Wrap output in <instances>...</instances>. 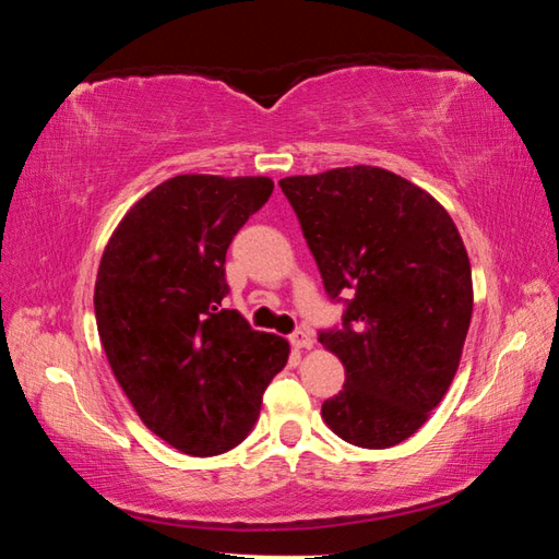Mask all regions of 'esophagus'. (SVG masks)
Returning a JSON list of instances; mask_svg holds the SVG:
<instances>
[{"mask_svg": "<svg viewBox=\"0 0 559 559\" xmlns=\"http://www.w3.org/2000/svg\"><path fill=\"white\" fill-rule=\"evenodd\" d=\"M290 345L296 349H310L313 347V335H310L308 330H296V333L290 335Z\"/></svg>", "mask_w": 559, "mask_h": 559, "instance_id": "34e87169", "label": "esophagus"}]
</instances>
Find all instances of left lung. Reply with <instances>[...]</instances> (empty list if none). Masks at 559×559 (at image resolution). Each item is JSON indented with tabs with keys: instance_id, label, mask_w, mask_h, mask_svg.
Segmentation results:
<instances>
[{
	"instance_id": "1",
	"label": "left lung",
	"mask_w": 559,
	"mask_h": 559,
	"mask_svg": "<svg viewBox=\"0 0 559 559\" xmlns=\"http://www.w3.org/2000/svg\"><path fill=\"white\" fill-rule=\"evenodd\" d=\"M278 185L325 293L345 302L343 325L318 335L345 367L323 419L355 447H396L429 419L459 370L473 313L466 246L431 194L382 167Z\"/></svg>"
}]
</instances>
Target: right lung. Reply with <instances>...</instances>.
I'll return each instance as SVG.
<instances>
[{"label":"right lung","mask_w":559,"mask_h":559,"mask_svg":"<svg viewBox=\"0 0 559 559\" xmlns=\"http://www.w3.org/2000/svg\"><path fill=\"white\" fill-rule=\"evenodd\" d=\"M271 192L269 177L177 175L103 251L93 306L110 370L145 427L189 456L241 443L288 362L286 340L222 308L226 249Z\"/></svg>","instance_id":"obj_1"}]
</instances>
